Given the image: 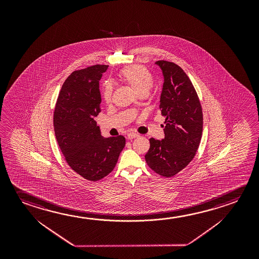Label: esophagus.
<instances>
[{
	"instance_id": "1",
	"label": "esophagus",
	"mask_w": 259,
	"mask_h": 259,
	"mask_svg": "<svg viewBox=\"0 0 259 259\" xmlns=\"http://www.w3.org/2000/svg\"><path fill=\"white\" fill-rule=\"evenodd\" d=\"M138 136H139V135L136 134V133H129L127 135V138L129 140H132V139L136 138V137H138Z\"/></svg>"
}]
</instances>
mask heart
<instances>
[{"mask_svg": "<svg viewBox=\"0 0 259 259\" xmlns=\"http://www.w3.org/2000/svg\"><path fill=\"white\" fill-rule=\"evenodd\" d=\"M119 77L138 96L142 94L147 95L153 88V75L147 68L143 66L134 65L123 68L119 72ZM112 93L113 87L110 83H106L103 87V98L106 103L110 102Z\"/></svg>", "mask_w": 259, "mask_h": 259, "instance_id": "1", "label": "heart"}]
</instances>
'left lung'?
<instances>
[{
  "mask_svg": "<svg viewBox=\"0 0 259 259\" xmlns=\"http://www.w3.org/2000/svg\"><path fill=\"white\" fill-rule=\"evenodd\" d=\"M155 64L164 77L159 106L165 116L164 138L150 139L145 161L156 174L172 177L195 156L202 136L203 115L195 89L183 68L165 60Z\"/></svg>",
  "mask_w": 259,
  "mask_h": 259,
  "instance_id": "left-lung-1",
  "label": "left lung"
}]
</instances>
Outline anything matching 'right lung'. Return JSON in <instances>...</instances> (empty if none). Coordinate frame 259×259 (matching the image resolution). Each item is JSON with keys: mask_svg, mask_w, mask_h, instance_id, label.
Wrapping results in <instances>:
<instances>
[{"mask_svg": "<svg viewBox=\"0 0 259 259\" xmlns=\"http://www.w3.org/2000/svg\"><path fill=\"white\" fill-rule=\"evenodd\" d=\"M107 65L76 70L64 82L56 104L54 131L65 160L91 182L114 170L125 145L123 136L103 137L95 117L100 113L99 80Z\"/></svg>", "mask_w": 259, "mask_h": 259, "instance_id": "obj_1", "label": "right lung"}]
</instances>
